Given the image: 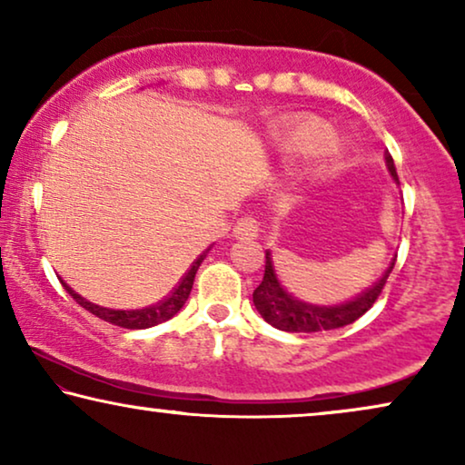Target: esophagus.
<instances>
[{
  "label": "esophagus",
  "mask_w": 465,
  "mask_h": 465,
  "mask_svg": "<svg viewBox=\"0 0 465 465\" xmlns=\"http://www.w3.org/2000/svg\"><path fill=\"white\" fill-rule=\"evenodd\" d=\"M257 236H259V225L255 219H251V216H244V219H240L236 225H233V238L255 240Z\"/></svg>",
  "instance_id": "obj_1"
}]
</instances>
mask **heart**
Returning <instances> with one entry per match:
<instances>
[{
	"label": "heart",
	"mask_w": 465,
	"mask_h": 465,
	"mask_svg": "<svg viewBox=\"0 0 465 465\" xmlns=\"http://www.w3.org/2000/svg\"><path fill=\"white\" fill-rule=\"evenodd\" d=\"M281 154L287 163H300L314 154L319 168L330 172L344 157V146L331 125L319 116H304L287 129L281 142Z\"/></svg>",
	"instance_id": "b5f03b06"
}]
</instances>
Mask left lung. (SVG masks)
<instances>
[{
    "label": "left lung",
    "instance_id": "left-lung-1",
    "mask_svg": "<svg viewBox=\"0 0 465 465\" xmlns=\"http://www.w3.org/2000/svg\"><path fill=\"white\" fill-rule=\"evenodd\" d=\"M385 165L389 176H391L393 183H398V172H395L393 157L385 153ZM395 265V259L389 263V268L382 272V276L376 281L372 287L352 297L349 302H342V304H311V302L300 300L291 291L284 287L281 278H278L274 259H272V252H265V274L263 281L259 287L252 291V304H255L257 312L268 321L272 327L282 331H330L338 330V327L351 325L361 317L363 312L370 311L376 302V297L381 295L382 287H385L389 274H391Z\"/></svg>",
    "mask_w": 465,
    "mask_h": 465
}]
</instances>
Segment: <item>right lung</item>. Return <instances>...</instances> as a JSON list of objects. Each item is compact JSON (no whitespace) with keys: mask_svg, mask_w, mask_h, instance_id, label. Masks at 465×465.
Returning <instances> with one entry per match:
<instances>
[{"mask_svg":"<svg viewBox=\"0 0 465 465\" xmlns=\"http://www.w3.org/2000/svg\"><path fill=\"white\" fill-rule=\"evenodd\" d=\"M208 251L210 249L203 251L202 255L195 259L193 265H191V268L187 270V274L181 278L178 287L172 291L168 297H163V300L157 302V304H153V306L138 308V311H113V308L97 306V304H93V302L84 300L83 295H78L76 291H74L67 282H64V287L67 289V293H70L74 300H76L78 304L84 308V311L95 314V317L108 321V323H113V325L125 327V330H146V327L163 323V321L172 319L174 314L183 311V306L187 304V300H189L191 289H193V281H195L197 270H200V265H202L203 257H206Z\"/></svg>","mask_w":465,"mask_h":465,"instance_id":"add662e5","label":"right lung"}]
</instances>
